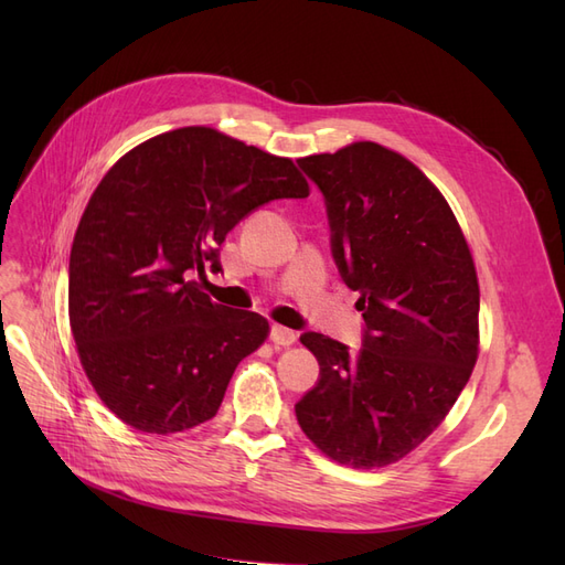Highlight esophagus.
I'll use <instances>...</instances> for the list:
<instances>
[{
    "mask_svg": "<svg viewBox=\"0 0 565 565\" xmlns=\"http://www.w3.org/2000/svg\"><path fill=\"white\" fill-rule=\"evenodd\" d=\"M270 341L276 347H292L297 341V332L289 330V328H282V324H273L270 328Z\"/></svg>",
    "mask_w": 565,
    "mask_h": 565,
    "instance_id": "1",
    "label": "esophagus"
}]
</instances>
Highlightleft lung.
Instances as JSON below:
<instances>
[{
	"instance_id": "left-lung-1",
	"label": "left lung",
	"mask_w": 565,
	"mask_h": 565,
	"mask_svg": "<svg viewBox=\"0 0 565 565\" xmlns=\"http://www.w3.org/2000/svg\"><path fill=\"white\" fill-rule=\"evenodd\" d=\"M324 195L332 254L361 299L363 349L299 337L320 365L295 405L330 459L380 469L429 438L478 358V276L448 200L401 152L355 141L297 160Z\"/></svg>"
}]
</instances>
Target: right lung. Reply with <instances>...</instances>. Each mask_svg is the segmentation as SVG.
Here are the masks:
<instances>
[{"instance_id":"1","label":"right lung","mask_w":565,"mask_h":565,"mask_svg":"<svg viewBox=\"0 0 565 565\" xmlns=\"http://www.w3.org/2000/svg\"><path fill=\"white\" fill-rule=\"evenodd\" d=\"M289 158L212 127L131 148L100 179L71 249L67 316L79 363L110 413L146 434L216 415L237 363L268 337L254 311L214 303L191 280L252 210L306 198Z\"/></svg>"}]
</instances>
